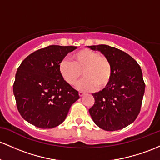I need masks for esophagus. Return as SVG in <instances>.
Returning <instances> with one entry per match:
<instances>
[{
	"label": "esophagus",
	"mask_w": 160,
	"mask_h": 160,
	"mask_svg": "<svg viewBox=\"0 0 160 160\" xmlns=\"http://www.w3.org/2000/svg\"><path fill=\"white\" fill-rule=\"evenodd\" d=\"M84 95V92H79V96H80V97H82V96H83Z\"/></svg>",
	"instance_id": "obj_1"
}]
</instances>
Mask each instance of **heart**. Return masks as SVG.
Instances as JSON below:
<instances>
[{
  "mask_svg": "<svg viewBox=\"0 0 160 160\" xmlns=\"http://www.w3.org/2000/svg\"><path fill=\"white\" fill-rule=\"evenodd\" d=\"M72 61L63 59L59 64V73L69 85H74L81 76L84 77L77 83V88L89 91L97 87L102 89L108 85L112 75L110 61L94 51L85 48L72 54Z\"/></svg>",
  "mask_w": 160,
  "mask_h": 160,
  "instance_id": "obj_1",
  "label": "heart"
}]
</instances>
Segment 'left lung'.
I'll list each match as a JSON object with an SVG mask.
<instances>
[{
    "instance_id": "obj_1",
    "label": "left lung",
    "mask_w": 160,
    "mask_h": 160,
    "mask_svg": "<svg viewBox=\"0 0 160 160\" xmlns=\"http://www.w3.org/2000/svg\"><path fill=\"white\" fill-rule=\"evenodd\" d=\"M110 61L112 75L102 90L92 93L93 106L89 112L95 124L105 131H118L134 122L140 113L145 91L141 68L122 50L106 45H91Z\"/></svg>"
}]
</instances>
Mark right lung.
<instances>
[{
    "mask_svg": "<svg viewBox=\"0 0 160 160\" xmlns=\"http://www.w3.org/2000/svg\"><path fill=\"white\" fill-rule=\"evenodd\" d=\"M76 46L50 45L26 58L13 83L17 109L27 122L40 128L57 127L80 98L78 91L59 73V64Z\"/></svg>",
    "mask_w": 160,
    "mask_h": 160,
    "instance_id": "1",
    "label": "right lung"
}]
</instances>
